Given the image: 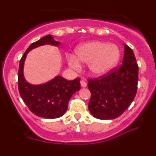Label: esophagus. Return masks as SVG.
Segmentation results:
<instances>
[{
    "label": "esophagus",
    "mask_w": 156,
    "mask_h": 156,
    "mask_svg": "<svg viewBox=\"0 0 156 156\" xmlns=\"http://www.w3.org/2000/svg\"><path fill=\"white\" fill-rule=\"evenodd\" d=\"M80 86H81V87H86V86H87V83L85 81V80H80Z\"/></svg>",
    "instance_id": "1"
}]
</instances>
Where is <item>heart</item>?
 I'll use <instances>...</instances> for the list:
<instances>
[{
  "label": "heart",
  "instance_id": "b5f03b06",
  "mask_svg": "<svg viewBox=\"0 0 156 156\" xmlns=\"http://www.w3.org/2000/svg\"><path fill=\"white\" fill-rule=\"evenodd\" d=\"M76 58L69 56L68 65L78 70L80 62L89 64V71L94 76H104L117 65L121 52L115 44L102 41H91L78 46L76 50Z\"/></svg>",
  "mask_w": 156,
  "mask_h": 156
}]
</instances>
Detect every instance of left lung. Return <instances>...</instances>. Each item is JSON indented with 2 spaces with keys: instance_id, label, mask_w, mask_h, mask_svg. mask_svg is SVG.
<instances>
[{
  "instance_id": "obj_1",
  "label": "left lung",
  "mask_w": 156,
  "mask_h": 156,
  "mask_svg": "<svg viewBox=\"0 0 156 156\" xmlns=\"http://www.w3.org/2000/svg\"><path fill=\"white\" fill-rule=\"evenodd\" d=\"M139 67L132 48L124 44L122 65L88 80L91 98L88 104L94 117L110 120L119 117L134 100L137 90Z\"/></svg>"
}]
</instances>
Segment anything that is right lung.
I'll use <instances>...</instances> for the list:
<instances>
[{
    "instance_id": "add662e5",
    "label": "right lung",
    "mask_w": 156,
    "mask_h": 156,
    "mask_svg": "<svg viewBox=\"0 0 156 156\" xmlns=\"http://www.w3.org/2000/svg\"><path fill=\"white\" fill-rule=\"evenodd\" d=\"M58 46L52 35H47L33 43L20 61L18 71V89L22 100L35 115L44 119H57L65 114L69 100L80 89V78L68 80L57 76L49 81L39 85H33L25 80L23 73L24 63L27 54L33 48L44 45Z\"/></svg>"
}]
</instances>
